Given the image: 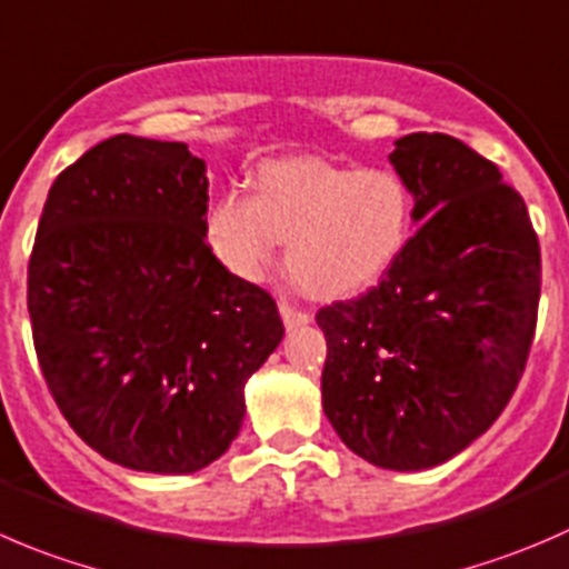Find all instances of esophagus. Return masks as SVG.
<instances>
[{
    "mask_svg": "<svg viewBox=\"0 0 569 569\" xmlns=\"http://www.w3.org/2000/svg\"><path fill=\"white\" fill-rule=\"evenodd\" d=\"M279 315H282L287 329H298V326H307L309 320H312V315L301 312V309L290 307V303H282V307H279Z\"/></svg>",
    "mask_w": 569,
    "mask_h": 569,
    "instance_id": "esophagus-1",
    "label": "esophagus"
}]
</instances>
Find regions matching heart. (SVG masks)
<instances>
[{
  "mask_svg": "<svg viewBox=\"0 0 569 569\" xmlns=\"http://www.w3.org/2000/svg\"><path fill=\"white\" fill-rule=\"evenodd\" d=\"M254 196L210 201L204 238L243 282H260L287 240V268L309 292L340 298L381 277L412 227V196L385 168L351 171L320 157H287L254 171Z\"/></svg>",
  "mask_w": 569,
  "mask_h": 569,
  "instance_id": "b5f03b06",
  "label": "heart"
}]
</instances>
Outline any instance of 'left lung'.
Wrapping results in <instances>:
<instances>
[{"mask_svg":"<svg viewBox=\"0 0 569 569\" xmlns=\"http://www.w3.org/2000/svg\"><path fill=\"white\" fill-rule=\"evenodd\" d=\"M418 232L381 282L318 312L323 412L385 470L448 462L517 390L539 303V240L498 166L451 134L396 140Z\"/></svg>","mask_w":569,"mask_h":569,"instance_id":"obj_1","label":"left lung"}]
</instances>
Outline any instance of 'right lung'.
I'll return each instance as SVG.
<instances>
[{
  "label": "right lung",
  "instance_id": "obj_1",
  "mask_svg": "<svg viewBox=\"0 0 569 569\" xmlns=\"http://www.w3.org/2000/svg\"><path fill=\"white\" fill-rule=\"evenodd\" d=\"M188 143L116 134L54 179L27 271L43 379L110 462L188 476L227 453L246 381L284 337L277 301L204 238Z\"/></svg>",
  "mask_w": 569,
  "mask_h": 569
}]
</instances>
